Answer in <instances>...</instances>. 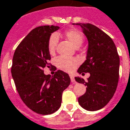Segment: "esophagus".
I'll return each instance as SVG.
<instances>
[{"label": "esophagus", "instance_id": "34e87169", "mask_svg": "<svg viewBox=\"0 0 130 130\" xmlns=\"http://www.w3.org/2000/svg\"><path fill=\"white\" fill-rule=\"evenodd\" d=\"M70 76L71 82H72L73 84H75V83H76V81H75V79H74V77L73 75H70Z\"/></svg>", "mask_w": 130, "mask_h": 130}]
</instances>
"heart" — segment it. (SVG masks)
<instances>
[{"instance_id":"1","label":"heart","mask_w":130,"mask_h":130,"mask_svg":"<svg viewBox=\"0 0 130 130\" xmlns=\"http://www.w3.org/2000/svg\"><path fill=\"white\" fill-rule=\"evenodd\" d=\"M65 37L68 39L72 45L78 48L82 45L84 42V36L82 32L78 30L71 29L65 32ZM57 35H52L49 37L48 41V52L51 54H54L56 50V46L58 43ZM56 63L58 68L68 72H71L75 70L79 64V60L76 58H71L65 56H60L56 60Z\"/></svg>"}]
</instances>
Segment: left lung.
I'll list each match as a JSON object with an SVG mask.
<instances>
[{
  "label": "left lung",
  "instance_id": "8db88e82",
  "mask_svg": "<svg viewBox=\"0 0 130 130\" xmlns=\"http://www.w3.org/2000/svg\"><path fill=\"white\" fill-rule=\"evenodd\" d=\"M82 27L88 42L86 60L77 70L90 73L87 81L76 76L78 83L86 86V91L78 99L80 106L87 111L100 110L114 95L119 78L120 58L113 41L108 35L90 24H72Z\"/></svg>",
  "mask_w": 130,
  "mask_h": 130
}]
</instances>
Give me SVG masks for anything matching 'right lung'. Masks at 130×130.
<instances>
[{"instance_id":"add662e5","label":"right lung","mask_w":130,"mask_h":130,"mask_svg":"<svg viewBox=\"0 0 130 130\" xmlns=\"http://www.w3.org/2000/svg\"><path fill=\"white\" fill-rule=\"evenodd\" d=\"M55 26L35 28L16 48L11 69L20 98L29 109L42 115L58 110L63 90L70 84L68 74L58 70L54 76L46 75L43 69L50 68L48 41L51 33L59 29Z\"/></svg>"}]
</instances>
